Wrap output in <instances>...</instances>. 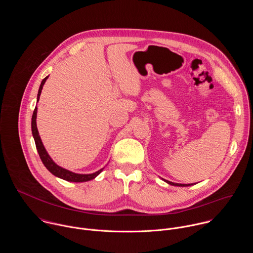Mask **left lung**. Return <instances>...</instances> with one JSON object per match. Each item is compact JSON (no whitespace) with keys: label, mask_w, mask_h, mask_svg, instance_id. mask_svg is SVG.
I'll return each instance as SVG.
<instances>
[{"label":"left lung","mask_w":253,"mask_h":253,"mask_svg":"<svg viewBox=\"0 0 253 253\" xmlns=\"http://www.w3.org/2000/svg\"><path fill=\"white\" fill-rule=\"evenodd\" d=\"M164 180V181L166 183H168L169 185H172V186H179V187H186V186H191L193 185V183H190V184H180V183H174V182H171V181H168V180H165V179H162ZM195 184V183H194Z\"/></svg>","instance_id":"8db88e82"}]
</instances>
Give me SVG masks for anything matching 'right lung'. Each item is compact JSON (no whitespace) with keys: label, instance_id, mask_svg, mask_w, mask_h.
Wrapping results in <instances>:
<instances>
[{"label":"right lung","instance_id":"obj_1","mask_svg":"<svg viewBox=\"0 0 253 253\" xmlns=\"http://www.w3.org/2000/svg\"><path fill=\"white\" fill-rule=\"evenodd\" d=\"M48 77L49 76H47L41 82V85H40V88H39V91H38L37 102H39L43 86H44L46 80L48 79ZM37 111H38V108H37V106H36L35 110L33 112V116H32V134H33V137H34V140H35L36 148H37L39 156H40L43 164L45 165V167L56 177L64 179V180H66V181H69V182H86V181H90V180L96 178L103 171L104 168H101L100 170H98L94 173L80 174V173H75V172H72L68 169H65V168L57 165L53 161V159L50 157L47 150L45 149V147L43 145V142L41 140V137L39 135V131H38V128H37V122H36V119H37Z\"/></svg>","mask_w":253,"mask_h":253}]
</instances>
